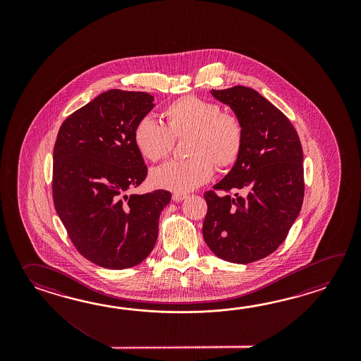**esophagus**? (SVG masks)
Returning a JSON list of instances; mask_svg holds the SVG:
<instances>
[{
    "instance_id": "34e87169",
    "label": "esophagus",
    "mask_w": 361,
    "mask_h": 361,
    "mask_svg": "<svg viewBox=\"0 0 361 361\" xmlns=\"http://www.w3.org/2000/svg\"><path fill=\"white\" fill-rule=\"evenodd\" d=\"M185 197H187V195H184V193H174V195H173V201L180 202V201H183Z\"/></svg>"
}]
</instances>
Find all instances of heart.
<instances>
[{
    "mask_svg": "<svg viewBox=\"0 0 361 361\" xmlns=\"http://www.w3.org/2000/svg\"><path fill=\"white\" fill-rule=\"evenodd\" d=\"M165 123L143 117L134 128L133 139L139 154L151 162L166 159L174 140L187 138L185 161H170L151 173L159 188L188 192L207 183L218 169L233 166L241 154L245 131L238 116L222 112L213 100L185 95L162 111Z\"/></svg>",
    "mask_w": 361,
    "mask_h": 361,
    "instance_id": "1",
    "label": "heart"
}]
</instances>
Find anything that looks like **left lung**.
Segmentation results:
<instances>
[{"label":"left lung","instance_id":"1","mask_svg":"<svg viewBox=\"0 0 361 361\" xmlns=\"http://www.w3.org/2000/svg\"><path fill=\"white\" fill-rule=\"evenodd\" d=\"M210 92L241 120L245 139L238 161L214 185L227 193L204 195L202 236L223 261L252 263L284 243L300 214L303 151L292 123L259 92L240 85ZM231 190L235 193L231 195Z\"/></svg>","mask_w":361,"mask_h":361}]
</instances>
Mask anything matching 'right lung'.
<instances>
[{
	"instance_id": "right-lung-1",
	"label": "right lung",
	"mask_w": 361,
	"mask_h": 361,
	"mask_svg": "<svg viewBox=\"0 0 361 361\" xmlns=\"http://www.w3.org/2000/svg\"><path fill=\"white\" fill-rule=\"evenodd\" d=\"M154 107L148 92L112 89L66 118L53 154V199L69 238L100 267L129 269L152 252L165 190L128 195L147 177L135 125Z\"/></svg>"
}]
</instances>
